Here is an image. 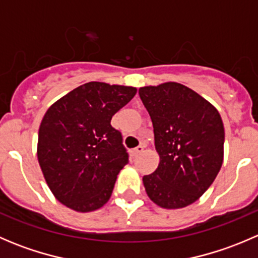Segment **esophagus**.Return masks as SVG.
Listing matches in <instances>:
<instances>
[{"label": "esophagus", "instance_id": "esophagus-1", "mask_svg": "<svg viewBox=\"0 0 258 258\" xmlns=\"http://www.w3.org/2000/svg\"><path fill=\"white\" fill-rule=\"evenodd\" d=\"M144 150H145V146L139 145L136 148H134V150H132V153H134L135 156H137V155H140L141 152H144Z\"/></svg>", "mask_w": 258, "mask_h": 258}]
</instances>
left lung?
Instances as JSON below:
<instances>
[{
	"label": "left lung",
	"instance_id": "obj_1",
	"mask_svg": "<svg viewBox=\"0 0 258 258\" xmlns=\"http://www.w3.org/2000/svg\"><path fill=\"white\" fill-rule=\"evenodd\" d=\"M150 113L160 165L144 176L148 197L163 209L194 204L215 181L223 161L225 128L218 111L176 82L139 90Z\"/></svg>",
	"mask_w": 258,
	"mask_h": 258
}]
</instances>
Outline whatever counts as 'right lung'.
<instances>
[{"label":"right lung","instance_id":"obj_1","mask_svg":"<svg viewBox=\"0 0 258 258\" xmlns=\"http://www.w3.org/2000/svg\"><path fill=\"white\" fill-rule=\"evenodd\" d=\"M135 87L88 82L48 108L38 130L37 157L49 189L64 206L90 212L112 195L128 162L111 118L136 95Z\"/></svg>","mask_w":258,"mask_h":258}]
</instances>
